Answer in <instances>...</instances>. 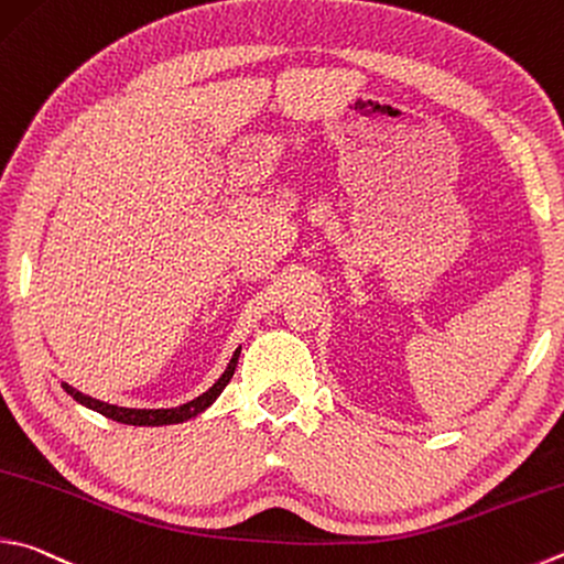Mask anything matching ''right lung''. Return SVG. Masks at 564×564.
<instances>
[{
  "instance_id": "obj_1",
  "label": "right lung",
  "mask_w": 564,
  "mask_h": 564,
  "mask_svg": "<svg viewBox=\"0 0 564 564\" xmlns=\"http://www.w3.org/2000/svg\"><path fill=\"white\" fill-rule=\"evenodd\" d=\"M239 355H241V347H237V352L231 355L227 370H224V375L207 389V392L199 394L197 399H192V402H187V404H180V406H172V409H128V406H116V404L100 402V399H94V397H88L84 392H78L76 387H70L66 382H61V387H64L66 392L76 399L78 404L94 409V412L112 419V422L132 424V426L180 424V422H187V419H192V416L202 414L204 409L214 404V399H217L224 392V387H227L229 380L234 377V370H237V362H239Z\"/></svg>"
}]
</instances>
